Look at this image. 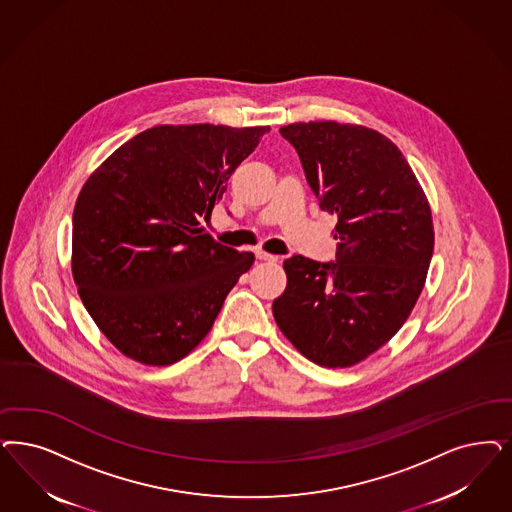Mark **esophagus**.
<instances>
[{"mask_svg": "<svg viewBox=\"0 0 512 512\" xmlns=\"http://www.w3.org/2000/svg\"><path fill=\"white\" fill-rule=\"evenodd\" d=\"M255 257L259 259V261H268V263H276L280 257L278 255H270V253H266L263 249H257L255 251Z\"/></svg>", "mask_w": 512, "mask_h": 512, "instance_id": "34e87169", "label": "esophagus"}]
</instances>
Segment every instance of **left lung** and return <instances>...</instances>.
<instances>
[{
    "instance_id": "1",
    "label": "left lung",
    "mask_w": 512,
    "mask_h": 512,
    "mask_svg": "<svg viewBox=\"0 0 512 512\" xmlns=\"http://www.w3.org/2000/svg\"><path fill=\"white\" fill-rule=\"evenodd\" d=\"M299 153L319 208L336 217V263L293 255L272 314L304 357L329 369L367 359L395 335L433 257L431 208L384 134L335 121L280 128Z\"/></svg>"
}]
</instances>
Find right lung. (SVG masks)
I'll return each instance as SVG.
<instances>
[{
    "label": "right lung",
    "instance_id": "add662e5",
    "mask_svg": "<svg viewBox=\"0 0 512 512\" xmlns=\"http://www.w3.org/2000/svg\"><path fill=\"white\" fill-rule=\"evenodd\" d=\"M270 126L160 124L107 157L73 210L71 272L119 352L172 365L210 333L255 257L202 227Z\"/></svg>",
    "mask_w": 512,
    "mask_h": 512
}]
</instances>
